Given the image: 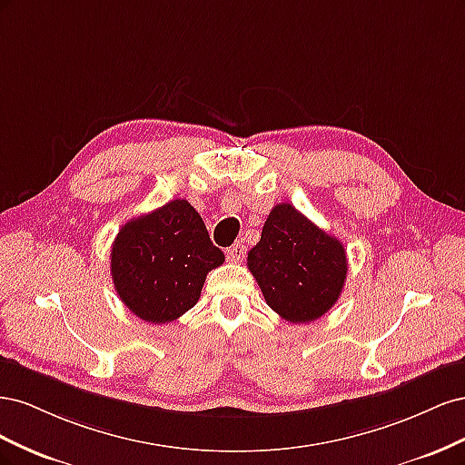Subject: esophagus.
<instances>
[{"label": "esophagus", "instance_id": "34e87169", "mask_svg": "<svg viewBox=\"0 0 465 465\" xmlns=\"http://www.w3.org/2000/svg\"><path fill=\"white\" fill-rule=\"evenodd\" d=\"M246 256V246L242 242H234L231 248H227L229 262H242Z\"/></svg>", "mask_w": 465, "mask_h": 465}]
</instances>
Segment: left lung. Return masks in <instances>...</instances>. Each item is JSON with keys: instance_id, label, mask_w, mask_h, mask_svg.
Returning <instances> with one entry per match:
<instances>
[{"instance_id": "obj_1", "label": "left lung", "mask_w": 465, "mask_h": 465, "mask_svg": "<svg viewBox=\"0 0 465 465\" xmlns=\"http://www.w3.org/2000/svg\"><path fill=\"white\" fill-rule=\"evenodd\" d=\"M248 270L272 311L287 322L308 323L340 299L347 256L335 236L291 203H279L265 219L260 242L248 252Z\"/></svg>"}]
</instances>
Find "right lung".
<instances>
[{"mask_svg":"<svg viewBox=\"0 0 465 465\" xmlns=\"http://www.w3.org/2000/svg\"><path fill=\"white\" fill-rule=\"evenodd\" d=\"M223 262L198 211L173 200L124 224L112 244L110 273L137 318L166 323L200 301L207 273Z\"/></svg>","mask_w":465,"mask_h":465,"instance_id":"right-lung-1","label":"right lung"}]
</instances>
